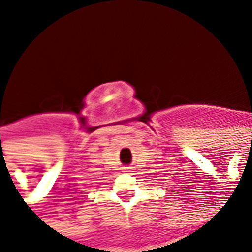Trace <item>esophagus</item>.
Wrapping results in <instances>:
<instances>
[{
	"mask_svg": "<svg viewBox=\"0 0 252 252\" xmlns=\"http://www.w3.org/2000/svg\"><path fill=\"white\" fill-rule=\"evenodd\" d=\"M126 170L128 171V170H131V167H126Z\"/></svg>",
	"mask_w": 252,
	"mask_h": 252,
	"instance_id": "esophagus-1",
	"label": "esophagus"
}]
</instances>
